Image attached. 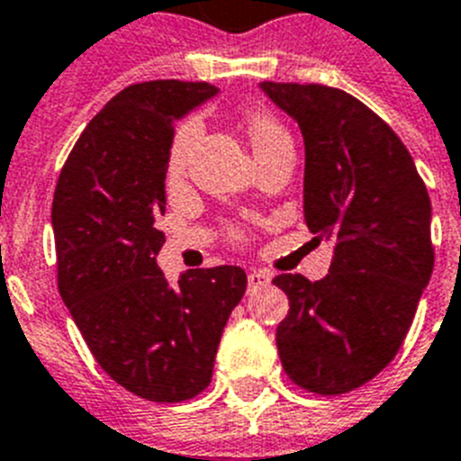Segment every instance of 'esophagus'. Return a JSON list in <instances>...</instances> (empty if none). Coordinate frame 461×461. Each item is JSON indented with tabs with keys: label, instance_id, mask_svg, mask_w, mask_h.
Instances as JSON below:
<instances>
[{
	"label": "esophagus",
	"instance_id": "obj_1",
	"mask_svg": "<svg viewBox=\"0 0 461 461\" xmlns=\"http://www.w3.org/2000/svg\"><path fill=\"white\" fill-rule=\"evenodd\" d=\"M269 280L271 276L267 274V271L253 269L250 274H248V287H250V290H259V287L269 285Z\"/></svg>",
	"mask_w": 461,
	"mask_h": 461
}]
</instances>
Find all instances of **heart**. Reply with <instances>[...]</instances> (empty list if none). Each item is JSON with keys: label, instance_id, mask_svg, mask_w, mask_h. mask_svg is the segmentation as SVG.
<instances>
[{"label": "heart", "instance_id": "obj_1", "mask_svg": "<svg viewBox=\"0 0 461 461\" xmlns=\"http://www.w3.org/2000/svg\"><path fill=\"white\" fill-rule=\"evenodd\" d=\"M248 134H250V141H253L255 150H262V148L271 146L276 141H283L287 139L285 130L276 122L271 115L267 113H253L248 115ZM199 136V120H187L183 122L181 130L176 131L174 143H171V155H169V171L171 176H178L185 167L187 158H190V150L194 146Z\"/></svg>", "mask_w": 461, "mask_h": 461}]
</instances>
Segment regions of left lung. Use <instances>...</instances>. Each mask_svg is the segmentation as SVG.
<instances>
[{"label": "left lung", "mask_w": 461, "mask_h": 461, "mask_svg": "<svg viewBox=\"0 0 461 461\" xmlns=\"http://www.w3.org/2000/svg\"><path fill=\"white\" fill-rule=\"evenodd\" d=\"M303 136V220L330 241V274H280L283 369L315 394H343L394 359L434 269L431 202L390 125L336 87L259 83Z\"/></svg>", "instance_id": "left-lung-1"}]
</instances>
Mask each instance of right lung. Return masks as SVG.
Listing matches in <instances>:
<instances>
[{
    "label": "right lung",
    "mask_w": 461,
    "mask_h": 461,
    "mask_svg": "<svg viewBox=\"0 0 461 461\" xmlns=\"http://www.w3.org/2000/svg\"><path fill=\"white\" fill-rule=\"evenodd\" d=\"M211 83L148 81L118 92L83 130L53 197L59 297L106 374L148 402L197 397L213 375L241 267H158L176 120L218 95Z\"/></svg>",
    "instance_id": "1"
}]
</instances>
